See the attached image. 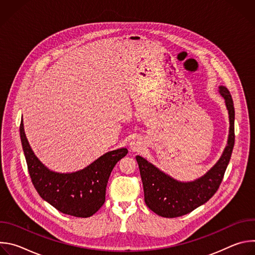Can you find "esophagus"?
Wrapping results in <instances>:
<instances>
[{
	"label": "esophagus",
	"instance_id": "34e87169",
	"mask_svg": "<svg viewBox=\"0 0 255 255\" xmlns=\"http://www.w3.org/2000/svg\"><path fill=\"white\" fill-rule=\"evenodd\" d=\"M129 146L132 152H137L142 148V141L139 138H133L129 143Z\"/></svg>",
	"mask_w": 255,
	"mask_h": 255
}]
</instances>
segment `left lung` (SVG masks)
I'll return each mask as SVG.
<instances>
[{
    "label": "left lung",
    "instance_id": "1",
    "mask_svg": "<svg viewBox=\"0 0 255 255\" xmlns=\"http://www.w3.org/2000/svg\"><path fill=\"white\" fill-rule=\"evenodd\" d=\"M219 93L225 100L229 115L228 140L219 160L204 175L192 181H180L163 172L142 156L136 155L145 204L161 217L174 218L189 214L207 203L219 189L230 161L235 141L233 100L226 87L220 86Z\"/></svg>",
    "mask_w": 255,
    "mask_h": 255
}]
</instances>
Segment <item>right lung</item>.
I'll list each match as a JSON object with an SVG mask.
<instances>
[{"label":"right lung","instance_id":"1","mask_svg":"<svg viewBox=\"0 0 255 255\" xmlns=\"http://www.w3.org/2000/svg\"><path fill=\"white\" fill-rule=\"evenodd\" d=\"M20 137L29 174L39 196L59 212L81 218L93 216L103 206L111 171L128 153L125 147L115 149L83 169L57 172L46 167L33 152L25 134L23 119Z\"/></svg>","mask_w":255,"mask_h":255}]
</instances>
